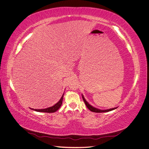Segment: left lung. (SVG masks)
<instances>
[{"mask_svg":"<svg viewBox=\"0 0 149 149\" xmlns=\"http://www.w3.org/2000/svg\"><path fill=\"white\" fill-rule=\"evenodd\" d=\"M82 97H83V100L85 103L86 106V107L88 108V109L92 111V112H109V111H112L114 110L115 109H116L117 107H114V108H111V109H105V110H102V109H97V108H96L93 107V106H91V104H89L86 101V100H85V98L84 97V96L82 94Z\"/></svg>","mask_w":149,"mask_h":149,"instance_id":"8db88e82","label":"left lung"}]
</instances>
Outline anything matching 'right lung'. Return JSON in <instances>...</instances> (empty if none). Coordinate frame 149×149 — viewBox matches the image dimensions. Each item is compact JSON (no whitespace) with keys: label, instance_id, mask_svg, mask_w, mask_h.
<instances>
[{"label":"right lung","instance_id":"right-lung-1","mask_svg":"<svg viewBox=\"0 0 149 149\" xmlns=\"http://www.w3.org/2000/svg\"><path fill=\"white\" fill-rule=\"evenodd\" d=\"M63 96H64V93L63 94L61 99L60 100V101H58L56 104H55V105L52 106V107H49L48 108H45V109H31H31L34 110L35 111H37V112H48V113H51V112H55L56 111H58L59 109V108L61 107V104H62V102H63Z\"/></svg>","mask_w":149,"mask_h":149}]
</instances>
